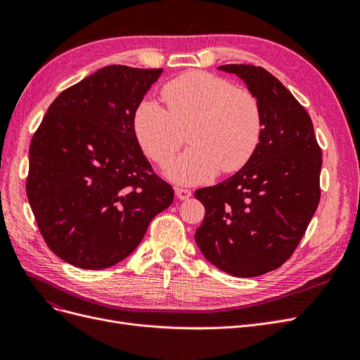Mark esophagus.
<instances>
[{"label": "esophagus", "mask_w": 360, "mask_h": 360, "mask_svg": "<svg viewBox=\"0 0 360 360\" xmlns=\"http://www.w3.org/2000/svg\"><path fill=\"white\" fill-rule=\"evenodd\" d=\"M176 195L179 200H188L192 195V192L189 189H184V188H176Z\"/></svg>", "instance_id": "esophagus-1"}]
</instances>
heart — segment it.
Listing matches in <instances>:
<instances>
[{
	"label": "heart",
	"mask_w": 360,
	"mask_h": 360,
	"mask_svg": "<svg viewBox=\"0 0 360 360\" xmlns=\"http://www.w3.org/2000/svg\"><path fill=\"white\" fill-rule=\"evenodd\" d=\"M167 110L146 99L136 108L134 130L144 153L168 165L184 143L191 147L168 168L177 183L195 184L213 179L219 169L236 172L252 159L263 135V115L257 97L219 76L192 70L162 89Z\"/></svg>",
	"instance_id": "b5f03b06"
}]
</instances>
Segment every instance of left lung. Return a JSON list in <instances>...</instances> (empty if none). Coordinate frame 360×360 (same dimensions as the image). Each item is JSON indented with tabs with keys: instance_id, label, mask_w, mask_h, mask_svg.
Returning <instances> with one entry per match:
<instances>
[{
	"instance_id": "left-lung-1",
	"label": "left lung",
	"mask_w": 360,
	"mask_h": 360,
	"mask_svg": "<svg viewBox=\"0 0 360 360\" xmlns=\"http://www.w3.org/2000/svg\"><path fill=\"white\" fill-rule=\"evenodd\" d=\"M219 69L258 99L263 135L233 177L195 191L205 209L195 242L217 269L252 278L284 264L307 231L320 202L321 148L309 114L274 75L252 64Z\"/></svg>"
}]
</instances>
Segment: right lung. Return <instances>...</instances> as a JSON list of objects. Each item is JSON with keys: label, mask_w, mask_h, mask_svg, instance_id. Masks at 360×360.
I'll use <instances>...</instances> for the list:
<instances>
[{"label": "right lung", "mask_w": 360, "mask_h": 360, "mask_svg": "<svg viewBox=\"0 0 360 360\" xmlns=\"http://www.w3.org/2000/svg\"><path fill=\"white\" fill-rule=\"evenodd\" d=\"M162 69L102 68L61 91L30 146L27 197L48 248L79 269L132 254L174 200L134 130V115Z\"/></svg>", "instance_id": "add662e5"}]
</instances>
